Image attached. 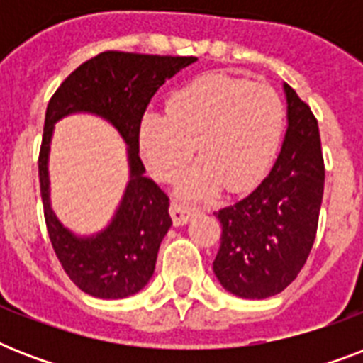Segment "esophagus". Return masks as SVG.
I'll return each instance as SVG.
<instances>
[{
    "mask_svg": "<svg viewBox=\"0 0 363 363\" xmlns=\"http://www.w3.org/2000/svg\"><path fill=\"white\" fill-rule=\"evenodd\" d=\"M196 207H192V205L188 203H182V201H173L171 203V218H173V224L175 226H182V224H186L190 218H192L194 215H196Z\"/></svg>",
    "mask_w": 363,
    "mask_h": 363,
    "instance_id": "obj_1",
    "label": "esophagus"
}]
</instances>
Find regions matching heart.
<instances>
[{"label": "heart", "instance_id": "heart-1", "mask_svg": "<svg viewBox=\"0 0 363 363\" xmlns=\"http://www.w3.org/2000/svg\"><path fill=\"white\" fill-rule=\"evenodd\" d=\"M284 107L267 84L209 73L167 99V116L147 115L139 125V148L156 179L181 181V192L203 198L226 184L248 192L269 171L281 145Z\"/></svg>", "mask_w": 363, "mask_h": 363}]
</instances>
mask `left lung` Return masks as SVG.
Wrapping results in <instances>:
<instances>
[{"mask_svg":"<svg viewBox=\"0 0 363 363\" xmlns=\"http://www.w3.org/2000/svg\"><path fill=\"white\" fill-rule=\"evenodd\" d=\"M288 130L273 169L254 192L224 209L220 248L213 271L228 292L264 299L298 277L316 238L324 158L313 111L284 84Z\"/></svg>","mask_w":363,"mask_h":363,"instance_id":"obj_1","label":"left lung"}]
</instances>
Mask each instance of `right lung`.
<instances>
[{"label":"right lung","instance_id":"1","mask_svg":"<svg viewBox=\"0 0 363 363\" xmlns=\"http://www.w3.org/2000/svg\"><path fill=\"white\" fill-rule=\"evenodd\" d=\"M194 56H158L107 50L81 64L48 101L39 184L47 232L60 264L82 292L122 299L139 292L154 273L160 242L171 228L169 198L145 177L139 156V125L158 88ZM86 110L107 118L128 143L130 182L116 218L94 238H77L53 216L48 199V150L53 124L65 114Z\"/></svg>","mask_w":363,"mask_h":363}]
</instances>
